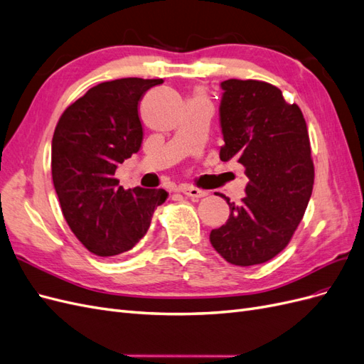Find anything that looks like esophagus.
Listing matches in <instances>:
<instances>
[{"label": "esophagus", "mask_w": 364, "mask_h": 364, "mask_svg": "<svg viewBox=\"0 0 364 364\" xmlns=\"http://www.w3.org/2000/svg\"><path fill=\"white\" fill-rule=\"evenodd\" d=\"M181 193H183L185 196L191 197V199H200V197L208 196L206 191L199 190V188H194V186H190V185H182V186H181Z\"/></svg>", "instance_id": "esophagus-1"}]
</instances>
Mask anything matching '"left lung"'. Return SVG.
Returning a JSON list of instances; mask_svg holds the SVG:
<instances>
[{
    "mask_svg": "<svg viewBox=\"0 0 364 364\" xmlns=\"http://www.w3.org/2000/svg\"><path fill=\"white\" fill-rule=\"evenodd\" d=\"M220 87V159L237 158L249 182L240 205L222 196L229 218L209 241L228 262L247 267L289 245L310 202L314 165L301 109L285 102L277 86L229 79Z\"/></svg>",
    "mask_w": 364,
    "mask_h": 364,
    "instance_id": "left-lung-1",
    "label": "left lung"
}]
</instances>
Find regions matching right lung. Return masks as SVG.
<instances>
[{"instance_id":"right-lung-1","label":"right lung","mask_w":364,"mask_h":364,"mask_svg":"<svg viewBox=\"0 0 364 364\" xmlns=\"http://www.w3.org/2000/svg\"><path fill=\"white\" fill-rule=\"evenodd\" d=\"M162 79H118L91 87L65 109L51 141V174L65 220L98 257H115L146 235L162 188L124 190L115 170L139 151V102Z\"/></svg>"}]
</instances>
